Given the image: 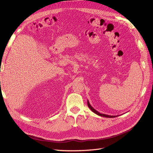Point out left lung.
<instances>
[{
	"instance_id": "8db88e82",
	"label": "left lung",
	"mask_w": 153,
	"mask_h": 153,
	"mask_svg": "<svg viewBox=\"0 0 153 153\" xmlns=\"http://www.w3.org/2000/svg\"><path fill=\"white\" fill-rule=\"evenodd\" d=\"M87 105L88 106H89V108L94 113H95L96 114L100 115V116H102V117H109V118H112V117H117L119 116V115H106V114H101L99 112H98V111L96 110L92 106L90 105L89 101L87 100Z\"/></svg>"
}]
</instances>
